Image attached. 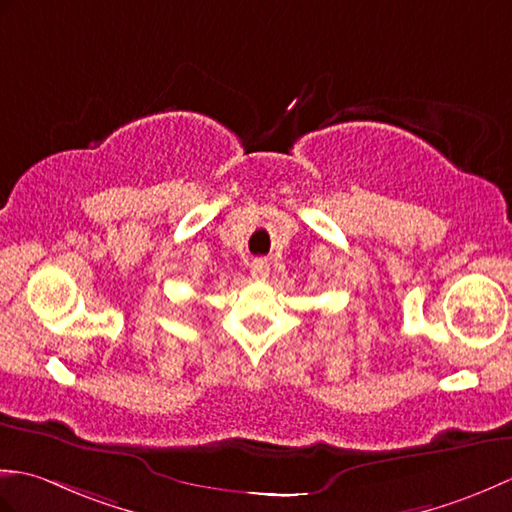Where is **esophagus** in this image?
Segmentation results:
<instances>
[{
  "label": "esophagus",
  "instance_id": "1",
  "mask_svg": "<svg viewBox=\"0 0 512 512\" xmlns=\"http://www.w3.org/2000/svg\"><path fill=\"white\" fill-rule=\"evenodd\" d=\"M269 276V263L263 258H256L252 263V278L254 280H265Z\"/></svg>",
  "mask_w": 512,
  "mask_h": 512
}]
</instances>
